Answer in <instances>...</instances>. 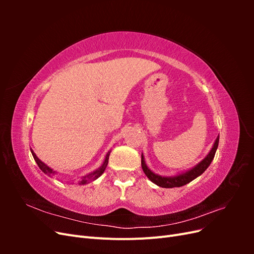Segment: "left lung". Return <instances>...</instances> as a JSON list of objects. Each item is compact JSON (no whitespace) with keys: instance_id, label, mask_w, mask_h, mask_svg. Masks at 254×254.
<instances>
[{"instance_id":"8db88e82","label":"left lung","mask_w":254,"mask_h":254,"mask_svg":"<svg viewBox=\"0 0 254 254\" xmlns=\"http://www.w3.org/2000/svg\"><path fill=\"white\" fill-rule=\"evenodd\" d=\"M218 142H219V135L216 137V140H215L214 144H213V147L210 150V152L207 153L206 157L200 161L196 166H194L193 168H190V170L178 174L176 176H160L158 174H155L153 172H151L148 166L146 165V162L144 160V156L142 153V160H141V164H142V168H143V172L145 173V175L147 176V178L153 182L155 184H157L158 187L161 188H165V189H172V188H180L186 186V184L190 183V181H193L194 179H196L197 177L200 176L202 173L205 172V170L207 167L210 166L211 162L214 159L215 156V152L217 150L218 147Z\"/></svg>"}]
</instances>
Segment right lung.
<instances>
[{
  "mask_svg": "<svg viewBox=\"0 0 254 254\" xmlns=\"http://www.w3.org/2000/svg\"><path fill=\"white\" fill-rule=\"evenodd\" d=\"M30 151H32V155H33V157H34V159H35V161H36V163L38 164V166H39V168H40V170H41L44 174H47L48 176H53V175L55 176V174H56L55 171H53L51 167H49L47 164L43 163L42 161L36 156V153L34 152L33 149H30ZM110 152H111V150L107 152L105 161H104V163H103V165H102L101 167H98L97 170L94 171V172H92V173H90V174H88V175H84V176L80 177L79 179L75 180V181L77 182V183L79 184V186H82V184H87V183H89V182H91V181L96 180L99 176L103 175V173H104L105 170H106L107 165H108V160H109Z\"/></svg>",
  "mask_w": 254,
  "mask_h": 254,
  "instance_id": "right-lung-1",
  "label": "right lung"
}]
</instances>
